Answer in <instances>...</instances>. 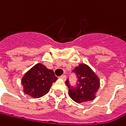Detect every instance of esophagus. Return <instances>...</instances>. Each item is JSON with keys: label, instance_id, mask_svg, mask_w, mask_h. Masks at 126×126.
<instances>
[{"label": "esophagus", "instance_id": "1", "mask_svg": "<svg viewBox=\"0 0 126 126\" xmlns=\"http://www.w3.org/2000/svg\"><path fill=\"white\" fill-rule=\"evenodd\" d=\"M60 78H61L62 80H66V76L63 75L60 76Z\"/></svg>", "mask_w": 126, "mask_h": 126}]
</instances>
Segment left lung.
I'll use <instances>...</instances> for the list:
<instances>
[{
  "mask_svg": "<svg viewBox=\"0 0 126 126\" xmlns=\"http://www.w3.org/2000/svg\"><path fill=\"white\" fill-rule=\"evenodd\" d=\"M73 72L78 78V83L75 87H72L69 85V80H66L69 97L78 103L94 100L100 86L98 76L85 63L79 64Z\"/></svg>",
  "mask_w": 126,
  "mask_h": 126,
  "instance_id": "obj_1",
  "label": "left lung"
}]
</instances>
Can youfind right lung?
Masks as SVG:
<instances>
[{
    "label": "right lung",
    "mask_w": 126,
    "mask_h": 126,
    "mask_svg": "<svg viewBox=\"0 0 126 126\" xmlns=\"http://www.w3.org/2000/svg\"><path fill=\"white\" fill-rule=\"evenodd\" d=\"M57 79L52 70L42 63H37L23 75L21 83L24 93L33 98H40L49 92Z\"/></svg>",
    "instance_id": "1"
}]
</instances>
